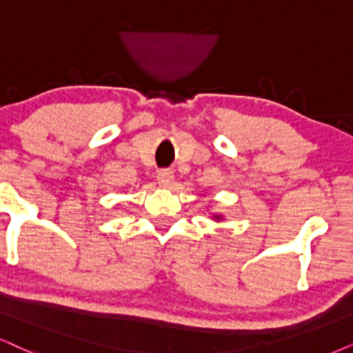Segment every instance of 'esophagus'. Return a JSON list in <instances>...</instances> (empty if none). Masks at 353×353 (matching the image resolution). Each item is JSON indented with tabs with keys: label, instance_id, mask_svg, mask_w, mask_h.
Instances as JSON below:
<instances>
[{
	"label": "esophagus",
	"instance_id": "obj_1",
	"mask_svg": "<svg viewBox=\"0 0 353 353\" xmlns=\"http://www.w3.org/2000/svg\"><path fill=\"white\" fill-rule=\"evenodd\" d=\"M174 182V172L171 169H161L158 172V184L163 187V189H169Z\"/></svg>",
	"mask_w": 353,
	"mask_h": 353
}]
</instances>
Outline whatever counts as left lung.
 I'll list each match as a JSON object with an SVG mask.
<instances>
[{
	"label": "left lung",
	"instance_id": "8db88e82",
	"mask_svg": "<svg viewBox=\"0 0 353 353\" xmlns=\"http://www.w3.org/2000/svg\"><path fill=\"white\" fill-rule=\"evenodd\" d=\"M216 218V220H220V216H215Z\"/></svg>",
	"mask_w": 353,
	"mask_h": 353
}]
</instances>
